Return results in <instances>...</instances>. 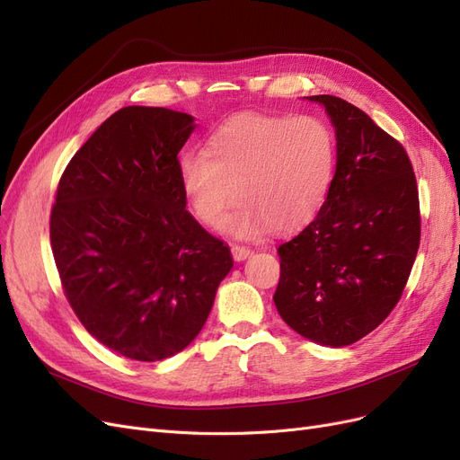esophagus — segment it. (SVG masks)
<instances>
[{"label":"esophagus","instance_id":"obj_1","mask_svg":"<svg viewBox=\"0 0 460 460\" xmlns=\"http://www.w3.org/2000/svg\"><path fill=\"white\" fill-rule=\"evenodd\" d=\"M253 252L245 245H232V257L234 261H245Z\"/></svg>","mask_w":460,"mask_h":460}]
</instances>
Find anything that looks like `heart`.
Returning <instances> with one entry per match:
<instances>
[{
    "label": "heart",
    "mask_w": 460,
    "mask_h": 460,
    "mask_svg": "<svg viewBox=\"0 0 460 460\" xmlns=\"http://www.w3.org/2000/svg\"><path fill=\"white\" fill-rule=\"evenodd\" d=\"M336 166V144L311 115L245 113L218 127L205 151L180 159V184L191 213L211 228L253 240L269 228L297 230L323 207Z\"/></svg>",
    "instance_id": "obj_1"
}]
</instances>
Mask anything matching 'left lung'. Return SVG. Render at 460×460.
Returning a JSON list of instances; mask_svg holds the SVG:
<instances>
[{"label":"left lung","mask_w":460,"mask_h":460,"mask_svg":"<svg viewBox=\"0 0 460 460\" xmlns=\"http://www.w3.org/2000/svg\"><path fill=\"white\" fill-rule=\"evenodd\" d=\"M309 100L336 128V174L311 225L278 247L274 305L303 338L343 347L401 299L420 245L419 188L405 147L365 111L336 95Z\"/></svg>","instance_id":"8db88e82"}]
</instances>
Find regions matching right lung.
Wrapping results in <instances>:
<instances>
[{
	"mask_svg": "<svg viewBox=\"0 0 460 460\" xmlns=\"http://www.w3.org/2000/svg\"><path fill=\"white\" fill-rule=\"evenodd\" d=\"M193 128L178 111L122 107L75 153L51 208L66 301L97 341L144 363L196 340L234 267L186 211L178 151Z\"/></svg>",
	"mask_w": 460,
	"mask_h": 460,
	"instance_id": "obj_1",
	"label": "right lung"
}]
</instances>
